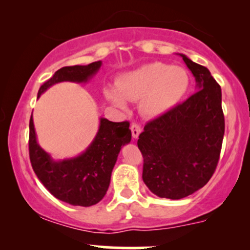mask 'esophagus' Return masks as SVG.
Listing matches in <instances>:
<instances>
[{"label": "esophagus", "instance_id": "obj_1", "mask_svg": "<svg viewBox=\"0 0 250 250\" xmlns=\"http://www.w3.org/2000/svg\"><path fill=\"white\" fill-rule=\"evenodd\" d=\"M130 130H131V135H133L134 139H137V137H139V135L141 134L142 129L139 125H136V123H133V125H130Z\"/></svg>", "mask_w": 250, "mask_h": 250}]
</instances>
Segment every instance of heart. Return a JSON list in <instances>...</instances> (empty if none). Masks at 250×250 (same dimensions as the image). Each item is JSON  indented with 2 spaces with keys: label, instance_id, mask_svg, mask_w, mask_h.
I'll use <instances>...</instances> for the list:
<instances>
[{
  "label": "heart",
  "instance_id": "heart-1",
  "mask_svg": "<svg viewBox=\"0 0 250 250\" xmlns=\"http://www.w3.org/2000/svg\"><path fill=\"white\" fill-rule=\"evenodd\" d=\"M189 75L185 68L163 62H150L128 71L116 80L117 93L105 89L104 95L120 109H127L128 101H139L140 110L147 117H157L173 109L186 95Z\"/></svg>",
  "mask_w": 250,
  "mask_h": 250
}]
</instances>
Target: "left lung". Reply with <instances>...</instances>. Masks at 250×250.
Instances as JSON below:
<instances>
[{"label": "left lung", "instance_id": "left-lung-1", "mask_svg": "<svg viewBox=\"0 0 250 250\" xmlns=\"http://www.w3.org/2000/svg\"><path fill=\"white\" fill-rule=\"evenodd\" d=\"M196 81V93L148 122L137 146L143 156L142 179L159 197L180 200L213 176L225 135L222 93L210 71L179 54Z\"/></svg>", "mask_w": 250, "mask_h": 250}]
</instances>
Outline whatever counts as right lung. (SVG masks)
<instances>
[{"label": "right lung", "mask_w": 250, "mask_h": 250, "mask_svg": "<svg viewBox=\"0 0 250 250\" xmlns=\"http://www.w3.org/2000/svg\"><path fill=\"white\" fill-rule=\"evenodd\" d=\"M101 65L102 62L97 61L61 68L41 85L37 99L56 83L88 82ZM130 140L129 122H111L101 117L95 139L82 154L55 161L37 142L33 115L29 122V156L36 176L56 199L81 207H90L104 197L120 150Z\"/></svg>", "instance_id": "1"}]
</instances>
